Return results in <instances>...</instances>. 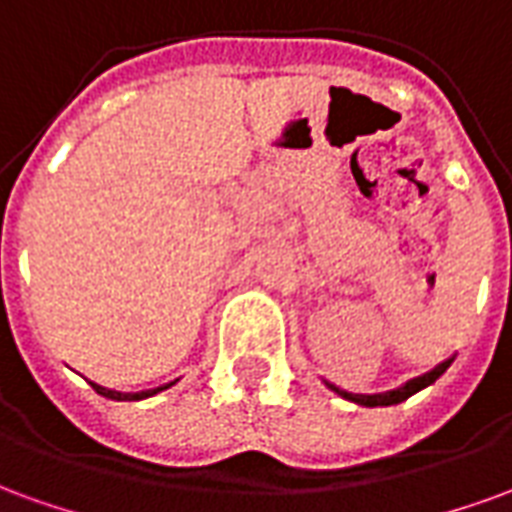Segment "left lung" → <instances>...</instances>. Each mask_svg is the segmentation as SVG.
Masks as SVG:
<instances>
[{"label": "left lung", "instance_id": "left-lung-1", "mask_svg": "<svg viewBox=\"0 0 512 512\" xmlns=\"http://www.w3.org/2000/svg\"><path fill=\"white\" fill-rule=\"evenodd\" d=\"M452 359L455 356H450V359H444L441 365H436L433 370H428V373H422V376L411 378V381H406L403 386H397V389H389V392H378V395H354V392H345V389H340V386L329 384V381H323V384L329 386L332 392H337L340 397H345V400H351V403H356V406H367V408H376V406H397V403H403V400H408L411 395H417L419 389H425V386H430L436 378L447 370V367L452 365Z\"/></svg>", "mask_w": 512, "mask_h": 512}]
</instances>
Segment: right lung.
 <instances>
[{"label":"right lung","instance_id":"add662e5","mask_svg":"<svg viewBox=\"0 0 512 512\" xmlns=\"http://www.w3.org/2000/svg\"><path fill=\"white\" fill-rule=\"evenodd\" d=\"M175 384H178V378H175V381H169V384H164V386H156V389H145V392H117V389H106V386L93 384V381H90V386H93L95 392H98V395L109 397V400H145V397L158 395V392H164V389H169V386H175Z\"/></svg>","mask_w":512,"mask_h":512}]
</instances>
